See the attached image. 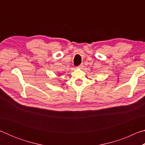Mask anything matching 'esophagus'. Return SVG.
Segmentation results:
<instances>
[{
	"mask_svg": "<svg viewBox=\"0 0 145 145\" xmlns=\"http://www.w3.org/2000/svg\"><path fill=\"white\" fill-rule=\"evenodd\" d=\"M77 68H79V69H80V68H83V65H82V64H81V65L78 66V67H77Z\"/></svg>",
	"mask_w": 145,
	"mask_h": 145,
	"instance_id": "obj_1",
	"label": "esophagus"
}]
</instances>
